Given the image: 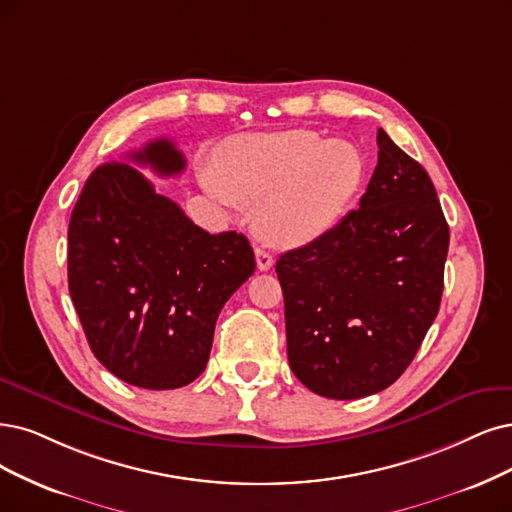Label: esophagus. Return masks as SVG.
Segmentation results:
<instances>
[{
	"label": "esophagus",
	"mask_w": 512,
	"mask_h": 512,
	"mask_svg": "<svg viewBox=\"0 0 512 512\" xmlns=\"http://www.w3.org/2000/svg\"><path fill=\"white\" fill-rule=\"evenodd\" d=\"M255 259H257V268L261 272H268L274 266L272 255L268 251H263V249H255Z\"/></svg>",
	"instance_id": "34e87169"
}]
</instances>
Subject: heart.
<instances>
[{"instance_id":"b5f03b06","label":"heart","mask_w":512,"mask_h":512,"mask_svg":"<svg viewBox=\"0 0 512 512\" xmlns=\"http://www.w3.org/2000/svg\"><path fill=\"white\" fill-rule=\"evenodd\" d=\"M365 177L361 149L312 130H285L225 143L208 194L257 204L255 230L276 246H304L329 234Z\"/></svg>"}]
</instances>
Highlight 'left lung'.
Masks as SVG:
<instances>
[{"mask_svg": "<svg viewBox=\"0 0 512 512\" xmlns=\"http://www.w3.org/2000/svg\"><path fill=\"white\" fill-rule=\"evenodd\" d=\"M377 147L358 208L276 263L289 365L327 399H363L399 380L441 306L449 225L437 189L382 128Z\"/></svg>", "mask_w": 512, "mask_h": 512, "instance_id": "1", "label": "left lung"}]
</instances>
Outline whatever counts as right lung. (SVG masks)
I'll list each match as a JSON object with an SVG mask.
<instances>
[{
  "mask_svg": "<svg viewBox=\"0 0 512 512\" xmlns=\"http://www.w3.org/2000/svg\"><path fill=\"white\" fill-rule=\"evenodd\" d=\"M128 160L160 177L185 168L168 139ZM67 238L69 293L97 361L147 390L194 382L221 308L255 272L246 236L204 232L135 166L113 160L84 183Z\"/></svg>",
  "mask_w": 512,
  "mask_h": 512,
  "instance_id": "obj_1",
  "label": "right lung"
}]
</instances>
